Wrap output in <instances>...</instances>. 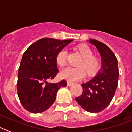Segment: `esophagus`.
Instances as JSON below:
<instances>
[{
  "label": "esophagus",
  "mask_w": 132,
  "mask_h": 132,
  "mask_svg": "<svg viewBox=\"0 0 132 132\" xmlns=\"http://www.w3.org/2000/svg\"><path fill=\"white\" fill-rule=\"evenodd\" d=\"M73 82H70V81H67V86H71L73 85Z\"/></svg>",
  "instance_id": "obj_1"
}]
</instances>
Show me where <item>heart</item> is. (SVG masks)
<instances>
[{"label":"heart","mask_w":132,"mask_h":132,"mask_svg":"<svg viewBox=\"0 0 132 132\" xmlns=\"http://www.w3.org/2000/svg\"><path fill=\"white\" fill-rule=\"evenodd\" d=\"M78 51L82 56V60L78 63L79 67H67L60 71V76L69 81L81 80L85 76V71L88 76H93L98 71L101 66V61L98 57L93 55V51L87 45H79ZM67 51L62 49L56 57V63L59 66L63 67L67 63Z\"/></svg>","instance_id":"obj_1"}]
</instances>
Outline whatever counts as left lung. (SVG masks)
Here are the masks:
<instances>
[{
	"label": "left lung",
	"mask_w": 132,
	"mask_h": 132,
	"mask_svg": "<svg viewBox=\"0 0 132 132\" xmlns=\"http://www.w3.org/2000/svg\"><path fill=\"white\" fill-rule=\"evenodd\" d=\"M89 42L101 54L102 67L95 77L81 85L83 91L75 100L86 111L98 113L109 105L114 96L119 76L118 60L106 44L96 39Z\"/></svg>",
	"instance_id": "1"
}]
</instances>
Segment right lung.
<instances>
[{"label":"right lung","mask_w":132,"mask_h":132,"mask_svg":"<svg viewBox=\"0 0 132 132\" xmlns=\"http://www.w3.org/2000/svg\"><path fill=\"white\" fill-rule=\"evenodd\" d=\"M72 41L42 38L26 50L18 68L17 92L26 110L34 114L44 112L55 102L58 90L67 86L64 79L57 83L47 81L59 72L57 53Z\"/></svg>","instance_id":"right-lung-1"}]
</instances>
